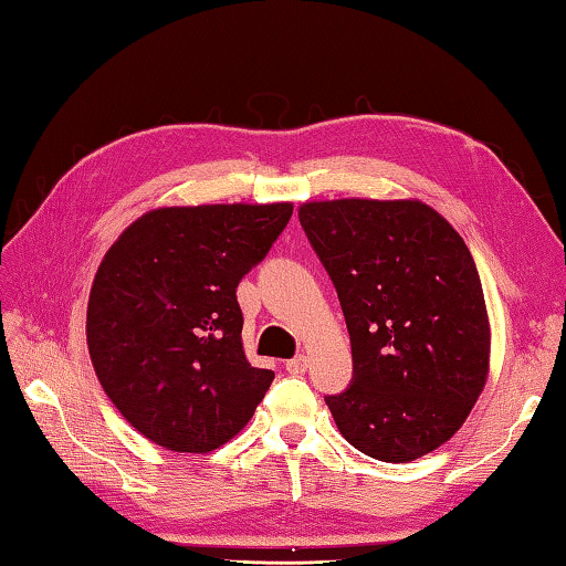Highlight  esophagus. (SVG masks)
I'll return each instance as SVG.
<instances>
[{
  "label": "esophagus",
  "mask_w": 566,
  "mask_h": 566,
  "mask_svg": "<svg viewBox=\"0 0 566 566\" xmlns=\"http://www.w3.org/2000/svg\"><path fill=\"white\" fill-rule=\"evenodd\" d=\"M285 371L287 374H293V376H297V374H305L307 371V356H293V359H287L285 361Z\"/></svg>",
  "instance_id": "obj_1"
}]
</instances>
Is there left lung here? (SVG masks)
I'll return each instance as SVG.
<instances>
[{"label": "left lung", "mask_w": 566, "mask_h": 566, "mask_svg": "<svg viewBox=\"0 0 566 566\" xmlns=\"http://www.w3.org/2000/svg\"><path fill=\"white\" fill-rule=\"evenodd\" d=\"M297 217L352 339V384L325 398L334 422L374 459L424 457L486 386L491 329L471 251L420 200L305 202Z\"/></svg>", "instance_id": "left-lung-1"}]
</instances>
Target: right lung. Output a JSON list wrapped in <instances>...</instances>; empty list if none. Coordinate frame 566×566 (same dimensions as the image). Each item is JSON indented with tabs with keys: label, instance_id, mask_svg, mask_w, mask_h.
Returning <instances> with one entry per match:
<instances>
[{
	"label": "right lung",
	"instance_id": "1",
	"mask_svg": "<svg viewBox=\"0 0 566 566\" xmlns=\"http://www.w3.org/2000/svg\"><path fill=\"white\" fill-rule=\"evenodd\" d=\"M291 214V202L160 207L105 253L87 303L90 359L146 440L207 454L251 420L273 371L247 361L237 285Z\"/></svg>",
	"mask_w": 566,
	"mask_h": 566
}]
</instances>
